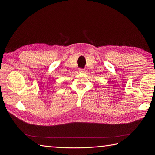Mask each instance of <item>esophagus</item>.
Masks as SVG:
<instances>
[{"label": "esophagus", "instance_id": "34e87169", "mask_svg": "<svg viewBox=\"0 0 155 155\" xmlns=\"http://www.w3.org/2000/svg\"><path fill=\"white\" fill-rule=\"evenodd\" d=\"M84 71H85V70L83 68H79V72L80 73H83V72H84Z\"/></svg>", "mask_w": 155, "mask_h": 155}]
</instances>
